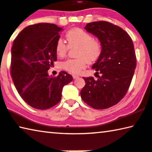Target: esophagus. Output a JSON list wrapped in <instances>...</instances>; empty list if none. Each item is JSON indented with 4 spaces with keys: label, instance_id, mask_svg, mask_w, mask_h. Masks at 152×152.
<instances>
[{
    "label": "esophagus",
    "instance_id": "1",
    "mask_svg": "<svg viewBox=\"0 0 152 152\" xmlns=\"http://www.w3.org/2000/svg\"><path fill=\"white\" fill-rule=\"evenodd\" d=\"M73 79H76L79 78V76H77V75H73Z\"/></svg>",
    "mask_w": 152,
    "mask_h": 152
}]
</instances>
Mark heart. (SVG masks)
Returning a JSON list of instances; mask_svg holds the SVG:
<instances>
[{"label":"heart","mask_w":152,"mask_h":152,"mask_svg":"<svg viewBox=\"0 0 152 152\" xmlns=\"http://www.w3.org/2000/svg\"><path fill=\"white\" fill-rule=\"evenodd\" d=\"M68 44L62 39H58L55 45L58 56H66L70 48L77 46L75 59H68L60 64L62 69L73 74H79L86 68L88 63H92L99 59L102 54V44L92 34L80 28H73L66 34Z\"/></svg>","instance_id":"heart-1"}]
</instances>
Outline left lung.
I'll return each mask as SVG.
<instances>
[{
    "label": "left lung",
    "instance_id": "8db88e82",
    "mask_svg": "<svg viewBox=\"0 0 152 152\" xmlns=\"http://www.w3.org/2000/svg\"><path fill=\"white\" fill-rule=\"evenodd\" d=\"M85 29L96 36L102 52L93 65L99 75L83 77L86 85L81 97L94 109H104L118 104L126 94L137 66L131 37L118 26L106 21L88 23Z\"/></svg>",
    "mask_w": 152,
    "mask_h": 152
}]
</instances>
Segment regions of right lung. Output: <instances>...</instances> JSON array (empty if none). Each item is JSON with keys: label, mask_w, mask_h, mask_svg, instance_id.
<instances>
[{"label": "right lung", "mask_w": 152, "mask_h": 152, "mask_svg": "<svg viewBox=\"0 0 152 152\" xmlns=\"http://www.w3.org/2000/svg\"><path fill=\"white\" fill-rule=\"evenodd\" d=\"M61 30L56 24L39 23L26 27L13 41L11 76L22 99L34 109H47L57 104L64 86L73 80L65 71L56 77L48 73L57 60L55 45Z\"/></svg>", "instance_id": "add662e5"}]
</instances>
